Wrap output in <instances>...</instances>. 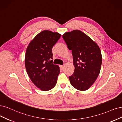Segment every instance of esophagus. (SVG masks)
Returning a JSON list of instances; mask_svg holds the SVG:
<instances>
[{"mask_svg": "<svg viewBox=\"0 0 122 122\" xmlns=\"http://www.w3.org/2000/svg\"><path fill=\"white\" fill-rule=\"evenodd\" d=\"M60 67L61 69H63L64 68V66L63 65H60Z\"/></svg>", "mask_w": 122, "mask_h": 122, "instance_id": "34e87169", "label": "esophagus"}]
</instances>
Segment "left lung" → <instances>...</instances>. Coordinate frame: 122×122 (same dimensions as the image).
I'll use <instances>...</instances> for the list:
<instances>
[{
  "label": "left lung",
  "instance_id": "obj_1",
  "mask_svg": "<svg viewBox=\"0 0 122 122\" xmlns=\"http://www.w3.org/2000/svg\"><path fill=\"white\" fill-rule=\"evenodd\" d=\"M62 37L73 56L75 69L69 77L71 84L79 91H86L95 82L100 72L102 63L100 48L79 30L66 32Z\"/></svg>",
  "mask_w": 122,
  "mask_h": 122
}]
</instances>
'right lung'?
I'll list each match as a JSON object with an SVG mask.
<instances>
[{
    "label": "right lung",
    "instance_id": "obj_1",
    "mask_svg": "<svg viewBox=\"0 0 122 122\" xmlns=\"http://www.w3.org/2000/svg\"><path fill=\"white\" fill-rule=\"evenodd\" d=\"M61 34L45 30L30 43L25 55V66L31 81L41 91L46 92L55 86L59 67L53 64L52 48Z\"/></svg>",
    "mask_w": 122,
    "mask_h": 122
}]
</instances>
